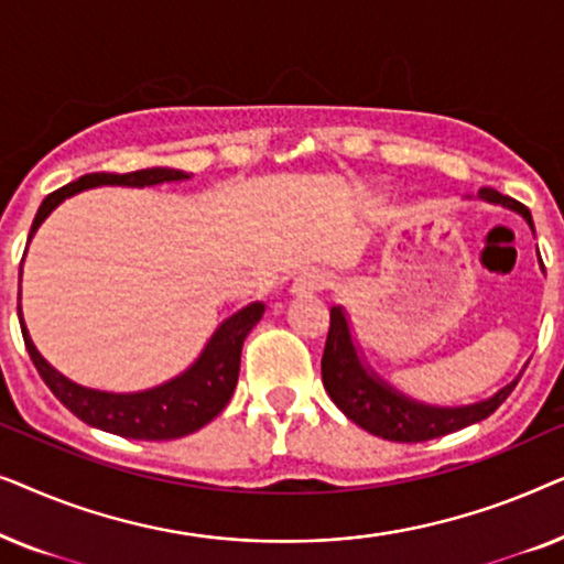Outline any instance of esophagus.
I'll return each instance as SVG.
<instances>
[{"mask_svg": "<svg viewBox=\"0 0 564 564\" xmlns=\"http://www.w3.org/2000/svg\"><path fill=\"white\" fill-rule=\"evenodd\" d=\"M328 284V276L321 269H305L292 282V295H315Z\"/></svg>", "mask_w": 564, "mask_h": 564, "instance_id": "34e87169", "label": "esophagus"}]
</instances>
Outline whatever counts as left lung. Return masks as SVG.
<instances>
[{"label": "left lung", "instance_id": "1", "mask_svg": "<svg viewBox=\"0 0 564 564\" xmlns=\"http://www.w3.org/2000/svg\"><path fill=\"white\" fill-rule=\"evenodd\" d=\"M477 199H485L490 205H503L508 210L519 213L529 228L534 230L531 223V213L516 199L500 195V192L482 187L477 192ZM527 369V367H523ZM321 375L323 388L330 395V400L341 408L346 419L357 423L369 434L388 438V442H429V438H438L459 431L473 423H480L496 413V408L511 395L516 382L521 380V372L516 380H511L506 388H500L496 395L480 400V403L444 408V405H429L421 400L408 398L405 392L392 388L384 382L372 367L361 357V349L357 338L351 334L349 315L341 305L330 307V328L326 338V349H323L321 359Z\"/></svg>", "mask_w": 564, "mask_h": 564}]
</instances>
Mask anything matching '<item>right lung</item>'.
I'll return each instance as SVG.
<instances>
[{"label":"right lung","mask_w":564,"mask_h":564,"mask_svg":"<svg viewBox=\"0 0 564 564\" xmlns=\"http://www.w3.org/2000/svg\"><path fill=\"white\" fill-rule=\"evenodd\" d=\"M192 180V174L182 169L151 166L130 174H87L66 184L56 192H51L37 207V215L30 228L28 243L33 241L35 230L41 223L64 203V199L79 195L84 189L105 187V184H118V187H153L164 182H184ZM28 251V249H25ZM25 259V257H22ZM22 338L25 349L33 359L43 382L48 384L53 395L72 411L76 419H82L89 426L102 429L107 434H118L126 438H145V442H166V438H180L195 434L205 423H210L223 408L228 405L238 382V367H241V349L246 336L257 326L264 315V303H249L241 311H236L215 328V334L207 338L205 349L199 357L184 369L182 375L172 380L156 384V388L141 392H105L95 388L76 384L51 367L35 349L33 338L28 334L22 307L18 305Z\"/></svg>","instance_id":"add662e5"}]
</instances>
